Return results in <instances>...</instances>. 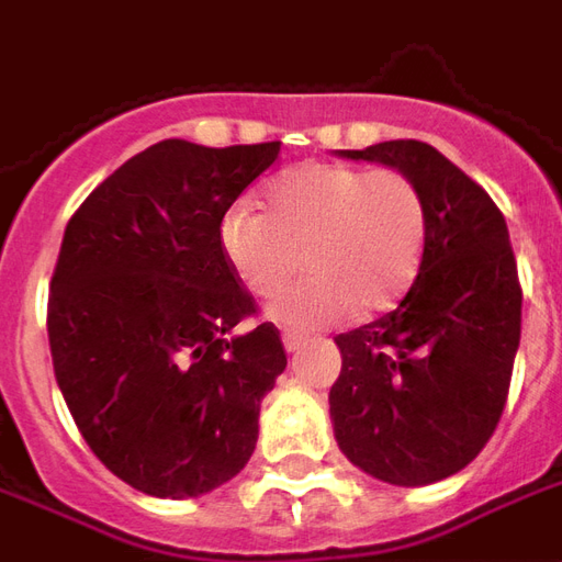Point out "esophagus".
<instances>
[{"label":"esophagus","instance_id":"34e87169","mask_svg":"<svg viewBox=\"0 0 562 562\" xmlns=\"http://www.w3.org/2000/svg\"><path fill=\"white\" fill-rule=\"evenodd\" d=\"M301 342H304V337H301V334H294V330H285V334H282V346H285V352L301 349Z\"/></svg>","mask_w":562,"mask_h":562}]
</instances>
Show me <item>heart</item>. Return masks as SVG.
I'll list each match as a JSON object with an SVG mask.
<instances>
[{"mask_svg":"<svg viewBox=\"0 0 562 562\" xmlns=\"http://www.w3.org/2000/svg\"><path fill=\"white\" fill-rule=\"evenodd\" d=\"M427 201L401 168L306 161L268 189V213L232 204L220 246L237 280L258 297L282 289L304 256V282L273 297L268 313L285 328L340 325L401 297L422 265Z\"/></svg>","mask_w":562,"mask_h":562,"instance_id":"heart-1","label":"heart"}]
</instances>
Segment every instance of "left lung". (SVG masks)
Segmentation results:
<instances>
[{
  "mask_svg": "<svg viewBox=\"0 0 562 562\" xmlns=\"http://www.w3.org/2000/svg\"><path fill=\"white\" fill-rule=\"evenodd\" d=\"M401 168L427 201V244L403 301L337 337L330 418L342 454L391 484L460 472L494 436L520 342V280L494 198L424 140L340 149Z\"/></svg>",
  "mask_w": 562,
  "mask_h": 562,
  "instance_id": "1",
  "label": "left lung"
}]
</instances>
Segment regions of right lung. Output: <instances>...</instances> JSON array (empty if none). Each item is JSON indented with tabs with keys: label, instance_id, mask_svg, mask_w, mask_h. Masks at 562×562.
Masks as SVG:
<instances>
[{
	"label": "right lung",
	"instance_id": "1",
	"mask_svg": "<svg viewBox=\"0 0 562 562\" xmlns=\"http://www.w3.org/2000/svg\"><path fill=\"white\" fill-rule=\"evenodd\" d=\"M277 156L280 140H159L68 220L47 297L56 382L92 454L140 494H207L256 451L289 361L273 322L228 337L258 306L220 222Z\"/></svg>",
	"mask_w": 562,
	"mask_h": 562
}]
</instances>
